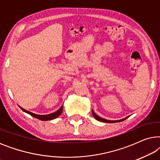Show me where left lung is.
Returning <instances> with one entry per match:
<instances>
[{"label": "left lung", "instance_id": "left-lung-1", "mask_svg": "<svg viewBox=\"0 0 160 160\" xmlns=\"http://www.w3.org/2000/svg\"><path fill=\"white\" fill-rule=\"evenodd\" d=\"M92 115L93 117L95 118L96 119L98 120V121L100 122H108V123H114V122H122V121H124V119H127V118H125V119H121V120H117V121H111V120H107V119H102V118L98 117V115H96L95 113H94L93 110H92Z\"/></svg>", "mask_w": 160, "mask_h": 160}]
</instances>
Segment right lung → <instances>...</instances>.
<instances>
[{
    "label": "right lung",
    "mask_w": 160,
    "mask_h": 160,
    "mask_svg": "<svg viewBox=\"0 0 160 160\" xmlns=\"http://www.w3.org/2000/svg\"><path fill=\"white\" fill-rule=\"evenodd\" d=\"M20 108L23 111H25V112L28 113V114H30V116H32V117L36 118V119L42 120V121H47V120H52V119H55V118L58 117L59 116H60L61 113H62V106H61L60 108L59 109V110L57 111L56 112H54L53 113H51V114H48V115H38V114H35V113H32L31 112H30V111L25 110V109H23L22 108H21V107H20Z\"/></svg>",
    "instance_id": "add662e5"
}]
</instances>
